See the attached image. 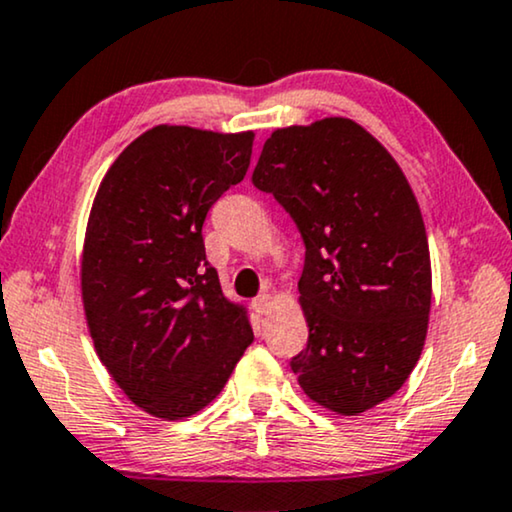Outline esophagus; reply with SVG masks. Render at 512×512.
I'll return each mask as SVG.
<instances>
[{
	"label": "esophagus",
	"instance_id": "1",
	"mask_svg": "<svg viewBox=\"0 0 512 512\" xmlns=\"http://www.w3.org/2000/svg\"><path fill=\"white\" fill-rule=\"evenodd\" d=\"M255 306H257V311H260V313H267L271 306H274V297L264 292V295H260V297L255 299Z\"/></svg>",
	"mask_w": 512,
	"mask_h": 512
}]
</instances>
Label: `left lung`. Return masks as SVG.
Returning <instances> with one entry per match:
<instances>
[{
  "label": "left lung",
  "instance_id": "left-lung-1",
  "mask_svg": "<svg viewBox=\"0 0 512 512\" xmlns=\"http://www.w3.org/2000/svg\"><path fill=\"white\" fill-rule=\"evenodd\" d=\"M252 185L306 245L309 344L290 360L302 391L344 417L384 403L417 365L433 295L424 217L398 161L353 119L325 117L276 128Z\"/></svg>",
  "mask_w": 512,
  "mask_h": 512
}]
</instances>
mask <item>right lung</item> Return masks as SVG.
I'll use <instances>...</instances> for the list:
<instances>
[{
	"label": "right lung",
	"mask_w": 512,
	"mask_h": 512,
	"mask_svg": "<svg viewBox=\"0 0 512 512\" xmlns=\"http://www.w3.org/2000/svg\"><path fill=\"white\" fill-rule=\"evenodd\" d=\"M252 140L154 126L114 159L93 199L79 271L88 332L152 417L180 421L213 403L255 339L201 236L210 206L245 177Z\"/></svg>",
	"instance_id": "1"
}]
</instances>
